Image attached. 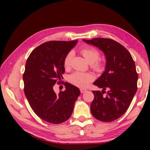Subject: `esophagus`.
Wrapping results in <instances>:
<instances>
[{
	"label": "esophagus",
	"instance_id": "34e87169",
	"mask_svg": "<svg viewBox=\"0 0 150 150\" xmlns=\"http://www.w3.org/2000/svg\"><path fill=\"white\" fill-rule=\"evenodd\" d=\"M86 89H80V91H81V93H85L86 91Z\"/></svg>",
	"mask_w": 150,
	"mask_h": 150
}]
</instances>
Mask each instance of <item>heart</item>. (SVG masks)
<instances>
[{
  "label": "heart",
  "instance_id": "b5f03b06",
  "mask_svg": "<svg viewBox=\"0 0 150 150\" xmlns=\"http://www.w3.org/2000/svg\"><path fill=\"white\" fill-rule=\"evenodd\" d=\"M81 54L91 64V67L98 72H103L105 69V64L103 61L99 59L101 53L99 50L93 47H86L81 49ZM74 56L72 51L68 52L64 59V66L66 69L69 68L72 59ZM94 76L89 72L76 71L68 77V81L73 85L79 88H84L94 80Z\"/></svg>",
  "mask_w": 150,
  "mask_h": 150
}]
</instances>
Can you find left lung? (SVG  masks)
Masks as SVG:
<instances>
[{
  "instance_id": "1",
  "label": "left lung",
  "mask_w": 150,
  "mask_h": 150,
  "mask_svg": "<svg viewBox=\"0 0 150 150\" xmlns=\"http://www.w3.org/2000/svg\"><path fill=\"white\" fill-rule=\"evenodd\" d=\"M84 41L100 49L106 57V70L93 83L103 91H92L94 98L91 111L101 121L116 120L128 110L137 93L138 76L133 59L123 46L111 39L94 38ZM106 89L108 91L104 97Z\"/></svg>"
}]
</instances>
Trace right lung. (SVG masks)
I'll use <instances>...</instances> for the list:
<instances>
[{
  "label": "right lung",
  "instance_id": "right-lung-1",
  "mask_svg": "<svg viewBox=\"0 0 150 150\" xmlns=\"http://www.w3.org/2000/svg\"><path fill=\"white\" fill-rule=\"evenodd\" d=\"M77 42L78 40L44 42L27 59L23 74L25 95L35 115L49 123L60 124L69 119L80 94L75 86L61 83L65 72L64 59ZM56 83L64 84L66 90L56 94L53 90Z\"/></svg>",
  "mask_w": 150,
  "mask_h": 150
}]
</instances>
